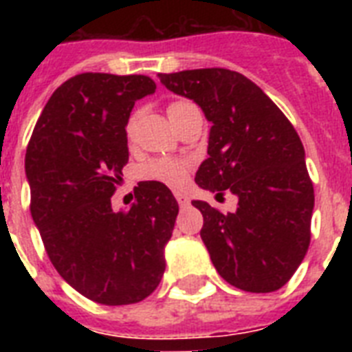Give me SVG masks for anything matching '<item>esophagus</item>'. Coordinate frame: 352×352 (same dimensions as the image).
<instances>
[{"label": "esophagus", "mask_w": 352, "mask_h": 352, "mask_svg": "<svg viewBox=\"0 0 352 352\" xmlns=\"http://www.w3.org/2000/svg\"><path fill=\"white\" fill-rule=\"evenodd\" d=\"M175 199H177V203H179V206H181V208H186L188 204H190V197H188L186 193L177 192Z\"/></svg>", "instance_id": "esophagus-1"}]
</instances>
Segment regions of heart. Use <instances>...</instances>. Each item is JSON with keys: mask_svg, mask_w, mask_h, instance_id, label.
<instances>
[{"mask_svg": "<svg viewBox=\"0 0 352 352\" xmlns=\"http://www.w3.org/2000/svg\"><path fill=\"white\" fill-rule=\"evenodd\" d=\"M190 107H193V104L188 100L171 102L170 106H168V117L173 122L181 113H184ZM135 122H137V115H133L127 120L126 131L129 137H131L133 129H135ZM190 170H192V162L188 159H179V157H157V159H151L149 162L144 164L142 175L146 179H149V181L162 182L166 186L181 188L188 182Z\"/></svg>", "mask_w": 352, "mask_h": 352, "instance_id": "1", "label": "heart"}]
</instances>
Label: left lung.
Masks as SVG:
<instances>
[{
    "label": "left lung",
    "instance_id": "obj_1",
    "mask_svg": "<svg viewBox=\"0 0 352 352\" xmlns=\"http://www.w3.org/2000/svg\"><path fill=\"white\" fill-rule=\"evenodd\" d=\"M166 89L201 106L212 122L208 159L195 182L223 197L237 195L234 214L204 201L201 230L221 278L246 292L281 289L311 245L314 188L294 126L252 80L230 69L159 74Z\"/></svg>",
    "mask_w": 352,
    "mask_h": 352
}]
</instances>
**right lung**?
<instances>
[{
  "label": "right lung",
  "instance_id": "1",
  "mask_svg": "<svg viewBox=\"0 0 352 352\" xmlns=\"http://www.w3.org/2000/svg\"><path fill=\"white\" fill-rule=\"evenodd\" d=\"M157 85L144 74L82 73L58 87L27 146L30 214L58 274L102 305L148 298L164 274V245L179 214L170 188L144 181L129 210L113 193L127 164L135 100Z\"/></svg>",
  "mask_w": 352,
  "mask_h": 352
}]
</instances>
